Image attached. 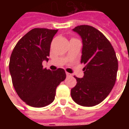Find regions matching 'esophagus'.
<instances>
[{"label": "esophagus", "mask_w": 129, "mask_h": 129, "mask_svg": "<svg viewBox=\"0 0 129 129\" xmlns=\"http://www.w3.org/2000/svg\"><path fill=\"white\" fill-rule=\"evenodd\" d=\"M66 76H67V77H70V76L72 75H71L70 73H66Z\"/></svg>", "instance_id": "34e87169"}]
</instances>
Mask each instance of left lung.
I'll use <instances>...</instances> for the list:
<instances>
[{"mask_svg":"<svg viewBox=\"0 0 129 129\" xmlns=\"http://www.w3.org/2000/svg\"><path fill=\"white\" fill-rule=\"evenodd\" d=\"M82 40L81 63L85 65L84 77L77 79L71 97L79 105L93 106L106 99L116 81L118 62L113 46L95 27L79 25L73 29Z\"/></svg>","mask_w":129,"mask_h":129,"instance_id":"1","label":"left lung"}]
</instances>
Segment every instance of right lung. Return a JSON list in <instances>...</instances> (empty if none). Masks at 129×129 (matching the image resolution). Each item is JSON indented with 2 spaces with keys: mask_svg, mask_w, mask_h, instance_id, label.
I'll list each match as a JSON object with an SVG mask.
<instances>
[{
  "mask_svg": "<svg viewBox=\"0 0 129 129\" xmlns=\"http://www.w3.org/2000/svg\"><path fill=\"white\" fill-rule=\"evenodd\" d=\"M58 29L34 28L16 43L9 64L12 84L19 97L32 107H44L54 100L56 87L66 79L63 69L43 68L48 61L51 42Z\"/></svg>",
  "mask_w": 129,
  "mask_h": 129,
  "instance_id": "add662e5",
  "label": "right lung"
}]
</instances>
